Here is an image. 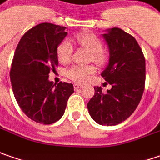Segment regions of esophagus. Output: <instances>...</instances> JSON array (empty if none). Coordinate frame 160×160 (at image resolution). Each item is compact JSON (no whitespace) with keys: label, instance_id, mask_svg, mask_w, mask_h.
<instances>
[{"label":"esophagus","instance_id":"obj_1","mask_svg":"<svg viewBox=\"0 0 160 160\" xmlns=\"http://www.w3.org/2000/svg\"><path fill=\"white\" fill-rule=\"evenodd\" d=\"M83 85H81V84H79V83H75L74 84V88L75 89H79L80 88H82Z\"/></svg>","mask_w":160,"mask_h":160}]
</instances>
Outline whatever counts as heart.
<instances>
[{"instance_id":"b5f03b06","label":"heart","mask_w":160,"mask_h":160,"mask_svg":"<svg viewBox=\"0 0 160 160\" xmlns=\"http://www.w3.org/2000/svg\"><path fill=\"white\" fill-rule=\"evenodd\" d=\"M76 42L81 47L90 52L92 61L98 64L104 62V57L102 55V42L94 33L79 34L75 37ZM73 48L69 41L64 40L58 45L57 48V55L58 60L62 63H68L71 61ZM96 69L94 66H80L74 65L67 72L68 77L77 82H85L88 80L89 75L94 73Z\"/></svg>"}]
</instances>
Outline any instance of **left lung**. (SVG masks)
<instances>
[{
  "mask_svg": "<svg viewBox=\"0 0 160 160\" xmlns=\"http://www.w3.org/2000/svg\"><path fill=\"white\" fill-rule=\"evenodd\" d=\"M102 38L110 56L101 75L112 88L103 93L101 87H95L88 109L97 123L115 126L130 117L140 102L145 85V58L136 40L120 28L107 29Z\"/></svg>",
  "mask_w": 160,
  "mask_h": 160,
  "instance_id": "8db88e82",
  "label": "left lung"
}]
</instances>
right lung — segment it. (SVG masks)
Returning <instances> with one entry per match:
<instances>
[{
	"mask_svg": "<svg viewBox=\"0 0 160 160\" xmlns=\"http://www.w3.org/2000/svg\"><path fill=\"white\" fill-rule=\"evenodd\" d=\"M66 27L50 23L37 25L21 38L15 51L10 81L21 110L33 121L55 123L62 118L73 85L48 80L58 64L57 48L66 37Z\"/></svg>",
	"mask_w": 160,
	"mask_h": 160,
	"instance_id": "right-lung-1",
	"label": "right lung"
}]
</instances>
